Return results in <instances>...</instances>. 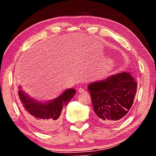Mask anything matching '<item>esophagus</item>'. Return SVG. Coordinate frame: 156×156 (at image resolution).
Masks as SVG:
<instances>
[{
	"label": "esophagus",
	"instance_id": "34e87169",
	"mask_svg": "<svg viewBox=\"0 0 156 156\" xmlns=\"http://www.w3.org/2000/svg\"><path fill=\"white\" fill-rule=\"evenodd\" d=\"M78 92H79V93L82 94V93H84V92H86V91L84 90V89L80 87V88H79V89H78Z\"/></svg>",
	"mask_w": 156,
	"mask_h": 156
}]
</instances>
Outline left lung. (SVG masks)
I'll use <instances>...</instances> for the list:
<instances>
[{"label":"left lung","instance_id":"obj_1","mask_svg":"<svg viewBox=\"0 0 156 156\" xmlns=\"http://www.w3.org/2000/svg\"><path fill=\"white\" fill-rule=\"evenodd\" d=\"M137 84L133 76L126 72L89 84L92 105L100 122L116 123L125 118L133 105Z\"/></svg>","mask_w":156,"mask_h":156}]
</instances>
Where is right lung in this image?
Returning <instances> with one entry per match:
<instances>
[{"mask_svg":"<svg viewBox=\"0 0 156 156\" xmlns=\"http://www.w3.org/2000/svg\"><path fill=\"white\" fill-rule=\"evenodd\" d=\"M18 94L20 106L26 119L43 133H51L60 126L62 108L74 96L76 90L69 89L57 98L46 103L29 98L21 89Z\"/></svg>","mask_w":156,"mask_h":156,"instance_id":"1","label":"right lung"}]
</instances>
